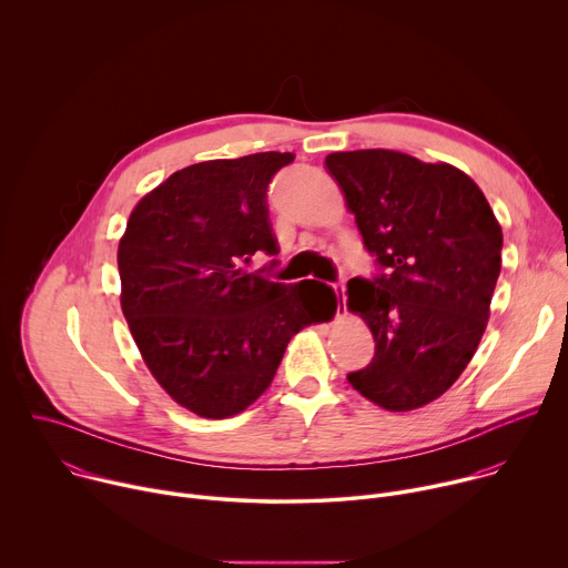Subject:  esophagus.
I'll return each instance as SVG.
<instances>
[{"label":"esophagus","mask_w":568,"mask_h":568,"mask_svg":"<svg viewBox=\"0 0 568 568\" xmlns=\"http://www.w3.org/2000/svg\"><path fill=\"white\" fill-rule=\"evenodd\" d=\"M333 292H335V296H337V301H339V307L346 310V281L333 283Z\"/></svg>","instance_id":"34e87169"}]
</instances>
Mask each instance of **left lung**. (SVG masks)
Instances as JSON below:
<instances>
[{
	"label": "left lung",
	"mask_w": 568,
	"mask_h": 568,
	"mask_svg": "<svg viewBox=\"0 0 568 568\" xmlns=\"http://www.w3.org/2000/svg\"><path fill=\"white\" fill-rule=\"evenodd\" d=\"M377 272L348 281V307L375 339L348 382L388 412L443 395L465 371L490 316L501 226L480 189L449 164L395 150L326 156Z\"/></svg>",
	"instance_id": "left-lung-1"
}]
</instances>
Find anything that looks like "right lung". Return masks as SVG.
Returning <instances> with one entry per match:
<instances>
[{"label": "right lung", "instance_id": "add662e5", "mask_svg": "<svg viewBox=\"0 0 568 568\" xmlns=\"http://www.w3.org/2000/svg\"><path fill=\"white\" fill-rule=\"evenodd\" d=\"M292 152L213 159L171 175L119 242L121 307L154 379L202 418L245 412L290 339L337 303L318 281L285 285L242 265L276 256L267 186Z\"/></svg>", "mask_w": 568, "mask_h": 568}]
</instances>
